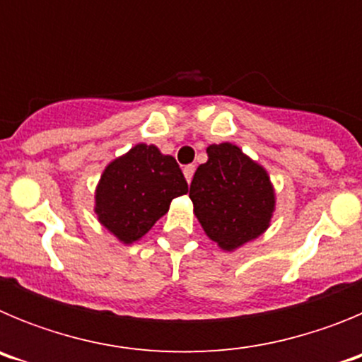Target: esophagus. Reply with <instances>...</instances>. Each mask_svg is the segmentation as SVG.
<instances>
[{"label": "esophagus", "mask_w": 362, "mask_h": 362, "mask_svg": "<svg viewBox=\"0 0 362 362\" xmlns=\"http://www.w3.org/2000/svg\"><path fill=\"white\" fill-rule=\"evenodd\" d=\"M194 172H196V166H194V165H188V166H185V168H183V174H185V177H187L188 183H190L192 177H194Z\"/></svg>", "instance_id": "esophagus-1"}]
</instances>
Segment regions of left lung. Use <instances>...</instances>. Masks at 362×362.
I'll use <instances>...</instances> for the list:
<instances>
[{"instance_id": "left-lung-1", "label": "left lung", "mask_w": 362, "mask_h": 362, "mask_svg": "<svg viewBox=\"0 0 362 362\" xmlns=\"http://www.w3.org/2000/svg\"><path fill=\"white\" fill-rule=\"evenodd\" d=\"M206 153L209 161L197 166L188 196L204 233L233 252L270 226L276 194L267 170L239 146L219 143Z\"/></svg>"}]
</instances>
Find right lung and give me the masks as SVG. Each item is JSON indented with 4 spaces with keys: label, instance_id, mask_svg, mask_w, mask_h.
I'll return each instance as SVG.
<instances>
[{
    "label": "right lung",
    "instance_id": "add662e5",
    "mask_svg": "<svg viewBox=\"0 0 362 362\" xmlns=\"http://www.w3.org/2000/svg\"><path fill=\"white\" fill-rule=\"evenodd\" d=\"M187 192V179L175 159L158 146L139 143L105 168L94 210L108 232L130 245L168 212L174 197Z\"/></svg>",
    "mask_w": 362,
    "mask_h": 362
}]
</instances>
